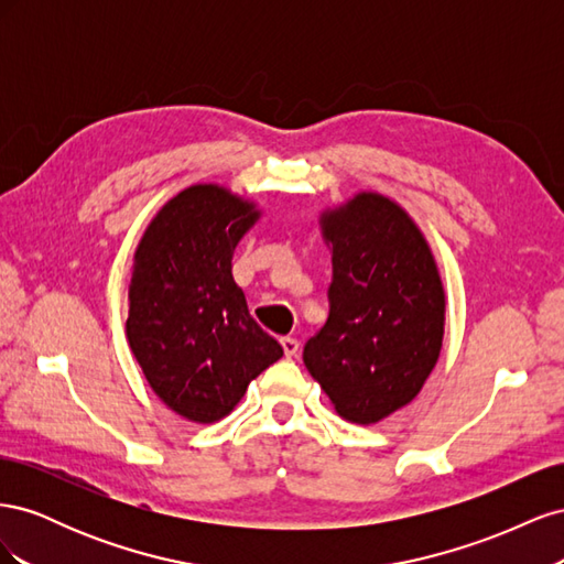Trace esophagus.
Instances as JSON below:
<instances>
[{"mask_svg": "<svg viewBox=\"0 0 564 564\" xmlns=\"http://www.w3.org/2000/svg\"><path fill=\"white\" fill-rule=\"evenodd\" d=\"M280 344H282V348H284V355H286V357H296V352H299V340H296L294 336H284V338L280 340Z\"/></svg>", "mask_w": 564, "mask_h": 564, "instance_id": "obj_1", "label": "esophagus"}]
</instances>
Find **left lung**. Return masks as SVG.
Returning <instances> with one entry per match:
<instances>
[{"mask_svg":"<svg viewBox=\"0 0 564 564\" xmlns=\"http://www.w3.org/2000/svg\"><path fill=\"white\" fill-rule=\"evenodd\" d=\"M329 317L303 362L338 416L377 423L412 402L440 357L445 292L429 242L395 202L360 193L322 214Z\"/></svg>","mask_w":564,"mask_h":564,"instance_id":"8db88e82","label":"left lung"}]
</instances>
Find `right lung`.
<instances>
[{"label": "right lung", "mask_w": 564, "mask_h": 564, "mask_svg": "<svg viewBox=\"0 0 564 564\" xmlns=\"http://www.w3.org/2000/svg\"><path fill=\"white\" fill-rule=\"evenodd\" d=\"M261 214L220 185H191L150 220L133 256L127 338L155 395L187 421L228 416L282 357L232 280V251Z\"/></svg>", "instance_id": "obj_1"}]
</instances>
